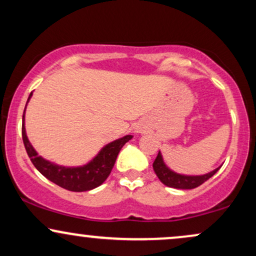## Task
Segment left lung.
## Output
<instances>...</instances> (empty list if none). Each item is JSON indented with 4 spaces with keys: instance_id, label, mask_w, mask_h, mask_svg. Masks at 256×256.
<instances>
[{
    "instance_id": "left-lung-1",
    "label": "left lung",
    "mask_w": 256,
    "mask_h": 256,
    "mask_svg": "<svg viewBox=\"0 0 256 256\" xmlns=\"http://www.w3.org/2000/svg\"><path fill=\"white\" fill-rule=\"evenodd\" d=\"M220 167L204 176L179 174V173L173 172L172 170H170L165 165L162 155H161L160 152H158V156L155 158L154 164H152V168H154V171L156 173L158 178L161 180V183L165 184L166 186L174 188V189H194V188H198L201 184H204L206 180H208L210 177H213L219 171Z\"/></svg>"
}]
</instances>
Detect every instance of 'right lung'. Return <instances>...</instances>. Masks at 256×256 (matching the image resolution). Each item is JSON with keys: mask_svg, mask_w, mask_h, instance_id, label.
<instances>
[{"mask_svg": "<svg viewBox=\"0 0 256 256\" xmlns=\"http://www.w3.org/2000/svg\"><path fill=\"white\" fill-rule=\"evenodd\" d=\"M31 96L32 92L28 96V100L31 98ZM24 116L25 110L24 114H22V142H24L26 152H28L31 162L34 164V166L46 179H49V180L58 185V186L64 188V189L70 190V192H88V190H92L95 188L100 186L108 178V176L110 174L112 168H113L114 164H116V156H118L120 149L124 146L126 142H128L132 138L131 134H128V136L119 138V140H114V142L108 143L89 164H86L84 166H58L56 164H52L50 161L40 156L37 154V152L34 149V146H31L30 140H28V136H26Z\"/></svg>", "mask_w": 256, "mask_h": 256, "instance_id": "right-lung-1", "label": "right lung"}]
</instances>
